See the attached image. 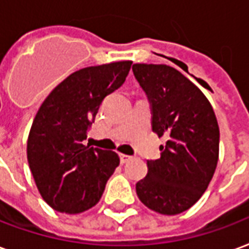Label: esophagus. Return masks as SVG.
I'll list each match as a JSON object with an SVG mask.
<instances>
[{
	"instance_id": "1",
	"label": "esophagus",
	"mask_w": 249,
	"mask_h": 249,
	"mask_svg": "<svg viewBox=\"0 0 249 249\" xmlns=\"http://www.w3.org/2000/svg\"><path fill=\"white\" fill-rule=\"evenodd\" d=\"M119 158H121V163H127L131 159V157H130V155H126V154H121Z\"/></svg>"
}]
</instances>
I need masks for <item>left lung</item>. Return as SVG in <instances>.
<instances>
[{
	"label": "left lung",
	"instance_id": "left-lung-1",
	"mask_svg": "<svg viewBox=\"0 0 249 249\" xmlns=\"http://www.w3.org/2000/svg\"><path fill=\"white\" fill-rule=\"evenodd\" d=\"M132 71L151 106L152 131L167 137L160 158L147 160L148 172L137 195L163 215L187 211L204 194L219 159V126L199 87L167 65L135 63Z\"/></svg>",
	"mask_w": 249,
	"mask_h": 249
}]
</instances>
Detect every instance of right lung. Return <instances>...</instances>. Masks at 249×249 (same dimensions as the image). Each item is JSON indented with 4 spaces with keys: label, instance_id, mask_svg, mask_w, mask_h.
Instances as JSON below:
<instances>
[{
    "label": "right lung",
    "instance_id": "1",
    "mask_svg": "<svg viewBox=\"0 0 249 249\" xmlns=\"http://www.w3.org/2000/svg\"><path fill=\"white\" fill-rule=\"evenodd\" d=\"M131 61L72 72L48 95L33 121L28 162L43 200L79 213L97 204L115 168L117 152L83 144L103 99L122 86Z\"/></svg>",
    "mask_w": 249,
    "mask_h": 249
}]
</instances>
